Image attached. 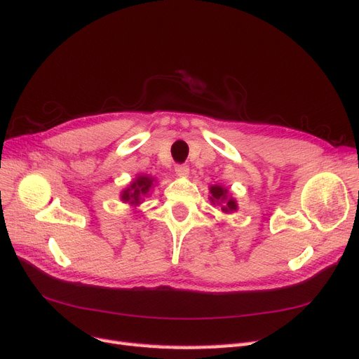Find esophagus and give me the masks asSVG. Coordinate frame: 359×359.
Listing matches in <instances>:
<instances>
[{
    "instance_id": "1",
    "label": "esophagus",
    "mask_w": 359,
    "mask_h": 359,
    "mask_svg": "<svg viewBox=\"0 0 359 359\" xmlns=\"http://www.w3.org/2000/svg\"><path fill=\"white\" fill-rule=\"evenodd\" d=\"M175 172H177V175H180V177H187L190 169H189L187 165H177Z\"/></svg>"
}]
</instances>
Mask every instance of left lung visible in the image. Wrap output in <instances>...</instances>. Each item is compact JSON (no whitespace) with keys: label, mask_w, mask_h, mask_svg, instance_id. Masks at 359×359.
Returning <instances> with one entry per match:
<instances>
[{"label":"left lung","mask_w":359,"mask_h":359,"mask_svg":"<svg viewBox=\"0 0 359 359\" xmlns=\"http://www.w3.org/2000/svg\"><path fill=\"white\" fill-rule=\"evenodd\" d=\"M211 201L212 202H223V206H222V211L223 212H229V211H235L236 210V203L232 198H227V190L223 189L222 186H214L211 187Z\"/></svg>","instance_id":"obj_1"}]
</instances>
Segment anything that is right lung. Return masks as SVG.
<instances>
[{"label": "right lung", "instance_id": "right-lung-1", "mask_svg": "<svg viewBox=\"0 0 359 359\" xmlns=\"http://www.w3.org/2000/svg\"><path fill=\"white\" fill-rule=\"evenodd\" d=\"M151 187H153V178L139 177L136 181H133L132 186L123 193L121 198L123 201L130 203H139L144 194H147Z\"/></svg>", "mask_w": 359, "mask_h": 359}]
</instances>
